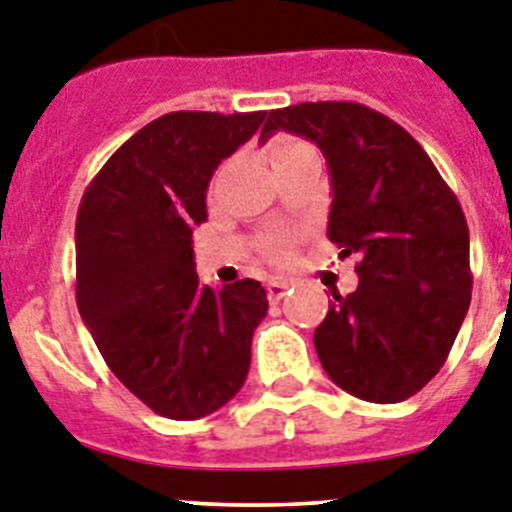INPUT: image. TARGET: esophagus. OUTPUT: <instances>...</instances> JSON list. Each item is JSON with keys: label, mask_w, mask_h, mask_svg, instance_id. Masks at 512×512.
I'll use <instances>...</instances> for the list:
<instances>
[{"label": "esophagus", "mask_w": 512, "mask_h": 512, "mask_svg": "<svg viewBox=\"0 0 512 512\" xmlns=\"http://www.w3.org/2000/svg\"><path fill=\"white\" fill-rule=\"evenodd\" d=\"M292 287V282H287V279H274V282H269V300H274V302H279L282 300L284 295H287V289Z\"/></svg>", "instance_id": "1"}]
</instances>
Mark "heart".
Wrapping results in <instances>:
<instances>
[{
	"instance_id": "heart-1",
	"label": "heart",
	"mask_w": 512,
	"mask_h": 512,
	"mask_svg": "<svg viewBox=\"0 0 512 512\" xmlns=\"http://www.w3.org/2000/svg\"><path fill=\"white\" fill-rule=\"evenodd\" d=\"M300 151H310V146L307 143H302V140H295V138H282L277 140L274 146H271V161H277V158H284V156H292V153H300ZM264 253L269 256L271 261H287L289 259V238H284V235H274V238H269L264 246Z\"/></svg>"
}]
</instances>
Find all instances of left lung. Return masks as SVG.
Wrapping results in <instances>:
<instances>
[{
    "mask_svg": "<svg viewBox=\"0 0 512 512\" xmlns=\"http://www.w3.org/2000/svg\"><path fill=\"white\" fill-rule=\"evenodd\" d=\"M277 130L323 151L333 187L328 238L341 256H359L356 292H333L315 328L320 364L359 400H408L438 374L472 300L459 200L418 140L366 104L271 110L261 143Z\"/></svg>",
    "mask_w": 512,
    "mask_h": 512,
    "instance_id": "left-lung-1",
    "label": "left lung"
}]
</instances>
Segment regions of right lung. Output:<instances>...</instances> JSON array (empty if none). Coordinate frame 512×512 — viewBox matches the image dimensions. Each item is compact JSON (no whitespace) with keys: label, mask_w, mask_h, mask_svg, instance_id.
I'll use <instances>...</instances> for the list:
<instances>
[{"label":"right lung","mask_w":512,"mask_h":512,"mask_svg":"<svg viewBox=\"0 0 512 512\" xmlns=\"http://www.w3.org/2000/svg\"><path fill=\"white\" fill-rule=\"evenodd\" d=\"M266 112H169L110 156L76 215V305L99 354L140 402L197 420L243 387L269 300L256 279L212 289L194 271L207 184Z\"/></svg>","instance_id":"right-lung-1"}]
</instances>
